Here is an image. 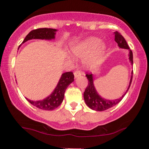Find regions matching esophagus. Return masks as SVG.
<instances>
[{"mask_svg": "<svg viewBox=\"0 0 149 149\" xmlns=\"http://www.w3.org/2000/svg\"><path fill=\"white\" fill-rule=\"evenodd\" d=\"M81 72L80 70H77V71H75L74 72V77L75 78H77V77H80V76H81Z\"/></svg>", "mask_w": 149, "mask_h": 149, "instance_id": "34e87169", "label": "esophagus"}]
</instances>
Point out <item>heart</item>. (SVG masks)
<instances>
[{
  "label": "heart",
  "instance_id": "heart-1",
  "mask_svg": "<svg viewBox=\"0 0 149 149\" xmlns=\"http://www.w3.org/2000/svg\"><path fill=\"white\" fill-rule=\"evenodd\" d=\"M70 52L78 58H85V63L88 66L98 64L105 53L106 46L102 43L100 38L90 36L72 45Z\"/></svg>",
  "mask_w": 149,
  "mask_h": 149
}]
</instances>
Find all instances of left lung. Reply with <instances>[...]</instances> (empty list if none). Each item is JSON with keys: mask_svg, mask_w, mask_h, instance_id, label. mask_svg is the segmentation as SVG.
<instances>
[{"mask_svg": "<svg viewBox=\"0 0 149 149\" xmlns=\"http://www.w3.org/2000/svg\"><path fill=\"white\" fill-rule=\"evenodd\" d=\"M115 40L120 48L129 50V56H129V60L131 64L133 65V54H132V50L130 49L123 36L117 31L115 32ZM132 76H133V70L132 71V75L131 78H130L129 86H128V88L126 90L125 93L119 98L116 100H111L104 99V97H102L97 93V91L95 89L94 84H93V74H87L86 77L87 80H88V85H87V87L85 89L84 93H83V97H84L85 104L91 109L94 110V111H104L113 107L114 106L117 104L119 102H121L123 97L125 96L126 93L127 92L128 89H129L130 87V85L132 83Z\"/></svg>", "mask_w": 149, "mask_h": 149, "instance_id": "obj_1", "label": "left lung"}]
</instances>
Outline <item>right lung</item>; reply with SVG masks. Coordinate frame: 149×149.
<instances>
[{
  "instance_id": "add662e5",
  "label": "right lung",
  "mask_w": 149,
  "mask_h": 149,
  "mask_svg": "<svg viewBox=\"0 0 149 149\" xmlns=\"http://www.w3.org/2000/svg\"><path fill=\"white\" fill-rule=\"evenodd\" d=\"M56 29L53 28H38L33 30L28 34L22 44L26 41L32 39H54L56 34ZM20 47V46H19ZM19 49V48H18ZM74 81V74L72 72H67L63 73L61 78L58 81V85L51 94L41 100H30L26 97L29 102L38 109L45 110V111H52L56 109L62 102L64 97V92L69 85Z\"/></svg>"
}]
</instances>
